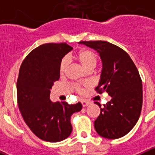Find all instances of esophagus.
<instances>
[{"mask_svg":"<svg viewBox=\"0 0 155 155\" xmlns=\"http://www.w3.org/2000/svg\"><path fill=\"white\" fill-rule=\"evenodd\" d=\"M81 104H82V106H83V107H86V106H87V105H89V102H87V101H84V100H83V101H81Z\"/></svg>","mask_w":155,"mask_h":155,"instance_id":"esophagus-1","label":"esophagus"}]
</instances>
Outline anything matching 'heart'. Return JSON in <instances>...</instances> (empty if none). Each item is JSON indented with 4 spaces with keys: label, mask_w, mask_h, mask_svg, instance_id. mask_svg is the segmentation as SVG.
<instances>
[{
    "label": "heart",
    "mask_w": 155,
    "mask_h": 155,
    "mask_svg": "<svg viewBox=\"0 0 155 155\" xmlns=\"http://www.w3.org/2000/svg\"><path fill=\"white\" fill-rule=\"evenodd\" d=\"M74 57L86 70H92L95 67V65H96V55H95V53L94 52L90 50L84 49V50H80V51H78L75 54ZM68 60L66 57H64V58L62 59V61H61V64H60V66H59V71H60V74L61 75H63L65 73L66 70L68 68ZM75 88L79 92L81 91V89L79 87H78V86L75 87Z\"/></svg>",
    "instance_id": "1"
}]
</instances>
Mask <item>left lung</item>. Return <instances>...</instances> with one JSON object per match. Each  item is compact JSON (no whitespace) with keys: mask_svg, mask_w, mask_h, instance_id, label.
<instances>
[{"mask_svg":"<svg viewBox=\"0 0 155 155\" xmlns=\"http://www.w3.org/2000/svg\"><path fill=\"white\" fill-rule=\"evenodd\" d=\"M96 50L102 62L98 93L106 91L112 99L101 107L94 129L102 137L117 139L125 136L136 125L143 103L142 81L128 53L106 41H81Z\"/></svg>","mask_w":155,"mask_h":155,"instance_id":"8db88e82","label":"left lung"}]
</instances>
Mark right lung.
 Returning <instances> with one entry per match:
<instances>
[{"label": "right lung", "instance_id": "1", "mask_svg": "<svg viewBox=\"0 0 155 155\" xmlns=\"http://www.w3.org/2000/svg\"><path fill=\"white\" fill-rule=\"evenodd\" d=\"M73 48L64 43H46L28 53L19 70L17 98L25 124L35 136L48 142H59L72 131L71 117L81 110L78 102H53L50 98L53 83L60 78L59 66Z\"/></svg>", "mask_w": 155, "mask_h": 155}]
</instances>
